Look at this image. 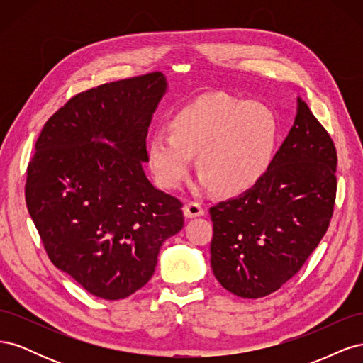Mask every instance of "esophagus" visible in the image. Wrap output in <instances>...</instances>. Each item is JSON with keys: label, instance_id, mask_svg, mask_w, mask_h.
I'll return each mask as SVG.
<instances>
[{"label": "esophagus", "instance_id": "1", "mask_svg": "<svg viewBox=\"0 0 363 363\" xmlns=\"http://www.w3.org/2000/svg\"><path fill=\"white\" fill-rule=\"evenodd\" d=\"M183 212H184V216H186V218L201 216V215H204V207H203L200 203H196V201H189L188 204L184 206Z\"/></svg>", "mask_w": 363, "mask_h": 363}]
</instances>
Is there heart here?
Returning a JSON list of instances; mask_svg holds the SVG:
<instances>
[{"instance_id": "heart-1", "label": "heart", "mask_w": 363, "mask_h": 363, "mask_svg": "<svg viewBox=\"0 0 363 363\" xmlns=\"http://www.w3.org/2000/svg\"><path fill=\"white\" fill-rule=\"evenodd\" d=\"M271 108L225 94H208L182 107L169 121V135L150 139L148 162L157 183L177 189L199 156L203 184L235 196L250 191L271 167L277 144Z\"/></svg>"}]
</instances>
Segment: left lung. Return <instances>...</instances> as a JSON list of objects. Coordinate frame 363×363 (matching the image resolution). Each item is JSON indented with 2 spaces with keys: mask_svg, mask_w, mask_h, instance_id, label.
I'll return each instance as SVG.
<instances>
[{
  "mask_svg": "<svg viewBox=\"0 0 363 363\" xmlns=\"http://www.w3.org/2000/svg\"><path fill=\"white\" fill-rule=\"evenodd\" d=\"M295 123L263 179L211 207V263L216 280L242 298L276 292L320 244L336 200V148L296 98Z\"/></svg>",
  "mask_w": 363,
  "mask_h": 363,
  "instance_id": "1",
  "label": "left lung"
}]
</instances>
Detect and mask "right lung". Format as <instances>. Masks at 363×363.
<instances>
[{
	"instance_id": "1",
	"label": "right lung",
	"mask_w": 363,
	"mask_h": 363,
	"mask_svg": "<svg viewBox=\"0 0 363 363\" xmlns=\"http://www.w3.org/2000/svg\"><path fill=\"white\" fill-rule=\"evenodd\" d=\"M164 91V75L150 72L74 95L43 125L28 163L26 203L43 248L98 298L139 291L183 228V203L142 168Z\"/></svg>"
}]
</instances>
